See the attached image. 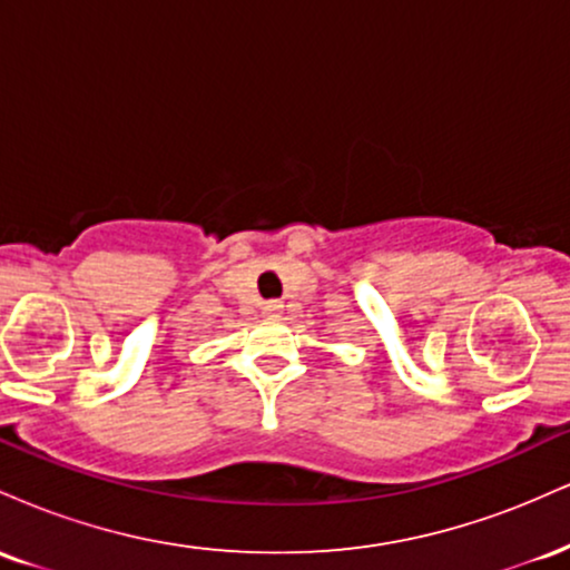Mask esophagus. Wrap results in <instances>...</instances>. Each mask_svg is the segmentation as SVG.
<instances>
[{
	"label": "esophagus",
	"instance_id": "1",
	"mask_svg": "<svg viewBox=\"0 0 570 570\" xmlns=\"http://www.w3.org/2000/svg\"><path fill=\"white\" fill-rule=\"evenodd\" d=\"M281 307H284V305H281L278 299H271V303H265V311H267V313H278Z\"/></svg>",
	"mask_w": 570,
	"mask_h": 570
}]
</instances>
